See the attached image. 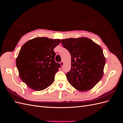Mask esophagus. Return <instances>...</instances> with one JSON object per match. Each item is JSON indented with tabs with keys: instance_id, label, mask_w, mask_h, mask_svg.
I'll list each match as a JSON object with an SVG mask.
<instances>
[{
	"instance_id": "34e87169",
	"label": "esophagus",
	"mask_w": 123,
	"mask_h": 123,
	"mask_svg": "<svg viewBox=\"0 0 123 123\" xmlns=\"http://www.w3.org/2000/svg\"><path fill=\"white\" fill-rule=\"evenodd\" d=\"M60 65H61V66L62 67V66H63V65H64V62H63L62 61L61 62H60Z\"/></svg>"
}]
</instances>
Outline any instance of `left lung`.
<instances>
[{"mask_svg": "<svg viewBox=\"0 0 123 123\" xmlns=\"http://www.w3.org/2000/svg\"><path fill=\"white\" fill-rule=\"evenodd\" d=\"M71 57V68L66 74L69 83L80 91L90 90L102 79L106 63L103 50L86 37L61 40Z\"/></svg>", "mask_w": 123, "mask_h": 123, "instance_id": "1", "label": "left lung"}]
</instances>
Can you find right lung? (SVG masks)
Here are the masks:
<instances>
[{
  "label": "right lung",
  "instance_id": "right-lung-1",
  "mask_svg": "<svg viewBox=\"0 0 123 123\" xmlns=\"http://www.w3.org/2000/svg\"><path fill=\"white\" fill-rule=\"evenodd\" d=\"M61 43L58 39L36 37L22 46L16 65L21 80L29 87L41 91L52 84L58 69L55 62L54 48Z\"/></svg>",
  "mask_w": 123,
  "mask_h": 123
}]
</instances>
